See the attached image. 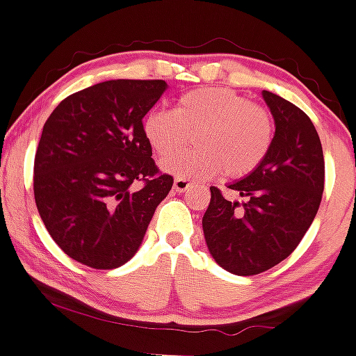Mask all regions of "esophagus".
Here are the masks:
<instances>
[{
  "instance_id": "1",
  "label": "esophagus",
  "mask_w": 356,
  "mask_h": 356,
  "mask_svg": "<svg viewBox=\"0 0 356 356\" xmlns=\"http://www.w3.org/2000/svg\"><path fill=\"white\" fill-rule=\"evenodd\" d=\"M191 186H193V181H189V179H186V177H175V181H174V189L177 193L188 191Z\"/></svg>"
}]
</instances>
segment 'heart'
Wrapping results in <instances>:
<instances>
[{
    "instance_id": "b5f03b06",
    "label": "heart",
    "mask_w": 356,
    "mask_h": 356,
    "mask_svg": "<svg viewBox=\"0 0 356 356\" xmlns=\"http://www.w3.org/2000/svg\"><path fill=\"white\" fill-rule=\"evenodd\" d=\"M145 136L164 156L197 136L196 149L163 158V168L188 179L251 174L270 152V111L227 88H201L181 96L175 111L153 108L145 117Z\"/></svg>"
}]
</instances>
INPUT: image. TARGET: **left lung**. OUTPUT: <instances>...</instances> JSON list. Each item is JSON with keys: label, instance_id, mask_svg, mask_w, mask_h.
I'll return each mask as SVG.
<instances>
[{"label": "left lung", "instance_id": "1", "mask_svg": "<svg viewBox=\"0 0 356 356\" xmlns=\"http://www.w3.org/2000/svg\"><path fill=\"white\" fill-rule=\"evenodd\" d=\"M275 120L265 160L229 186L245 198L225 200L211 186L203 215L204 241L211 257L236 275H257L288 258L314 222L324 193L325 163L315 125L288 99L264 91Z\"/></svg>", "mask_w": 356, "mask_h": 356}]
</instances>
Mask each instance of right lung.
<instances>
[{
	"mask_svg": "<svg viewBox=\"0 0 356 356\" xmlns=\"http://www.w3.org/2000/svg\"><path fill=\"white\" fill-rule=\"evenodd\" d=\"M167 82L117 79L67 96L46 120L34 158V200L49 236L82 265L131 260L174 177L161 174L143 117Z\"/></svg>",
	"mask_w": 356,
	"mask_h": 356,
	"instance_id": "obj_1",
	"label": "right lung"
}]
</instances>
